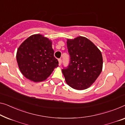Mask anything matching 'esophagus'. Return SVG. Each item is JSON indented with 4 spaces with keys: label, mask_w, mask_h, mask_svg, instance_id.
Wrapping results in <instances>:
<instances>
[{
    "label": "esophagus",
    "mask_w": 125,
    "mask_h": 125,
    "mask_svg": "<svg viewBox=\"0 0 125 125\" xmlns=\"http://www.w3.org/2000/svg\"><path fill=\"white\" fill-rule=\"evenodd\" d=\"M58 62H59V66H61V63H62V59H58Z\"/></svg>",
    "instance_id": "esophagus-1"
}]
</instances>
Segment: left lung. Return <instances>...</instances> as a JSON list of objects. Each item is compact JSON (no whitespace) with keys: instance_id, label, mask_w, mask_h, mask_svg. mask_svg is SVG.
Returning <instances> with one entry per match:
<instances>
[{"instance_id":"left-lung-1","label":"left lung","mask_w":125,"mask_h":125,"mask_svg":"<svg viewBox=\"0 0 125 125\" xmlns=\"http://www.w3.org/2000/svg\"><path fill=\"white\" fill-rule=\"evenodd\" d=\"M70 61L62 70L66 83L76 90L90 87L101 73L103 57L100 50L88 39L78 36L67 39Z\"/></svg>"}]
</instances>
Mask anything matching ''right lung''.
I'll use <instances>...</instances> for the list:
<instances>
[{"mask_svg": "<svg viewBox=\"0 0 125 125\" xmlns=\"http://www.w3.org/2000/svg\"><path fill=\"white\" fill-rule=\"evenodd\" d=\"M52 45V41L40 34L31 35L21 44L17 61L26 78L34 82L44 81L58 66Z\"/></svg>", "mask_w": 125, "mask_h": 125, "instance_id": "add662e5", "label": "right lung"}]
</instances>
